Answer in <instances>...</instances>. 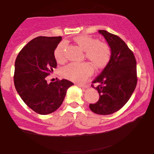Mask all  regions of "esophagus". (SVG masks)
I'll use <instances>...</instances> for the list:
<instances>
[{
  "instance_id": "esophagus-1",
  "label": "esophagus",
  "mask_w": 154,
  "mask_h": 154,
  "mask_svg": "<svg viewBox=\"0 0 154 154\" xmlns=\"http://www.w3.org/2000/svg\"><path fill=\"white\" fill-rule=\"evenodd\" d=\"M77 85L78 86V87H79V88H83V89H86V88H88V85H84L77 84Z\"/></svg>"
}]
</instances>
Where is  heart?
<instances>
[{
  "label": "heart",
  "instance_id": "obj_1",
  "mask_svg": "<svg viewBox=\"0 0 154 154\" xmlns=\"http://www.w3.org/2000/svg\"><path fill=\"white\" fill-rule=\"evenodd\" d=\"M75 42L85 52V56L95 66L100 68L105 66L110 59L111 51L107 44L87 35H81L75 39ZM66 42H62L54 51V57L58 63L65 61ZM93 73V68L88 63H72L63 69L64 78L77 82H83Z\"/></svg>",
  "mask_w": 154,
  "mask_h": 154
}]
</instances>
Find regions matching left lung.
Masks as SVG:
<instances>
[{"mask_svg":"<svg viewBox=\"0 0 154 154\" xmlns=\"http://www.w3.org/2000/svg\"><path fill=\"white\" fill-rule=\"evenodd\" d=\"M98 32L104 37L111 49L109 61L93 81L99 93L97 103L90 109L97 114L109 115L119 111L130 98L137 85V66L132 51L119 37L106 30Z\"/></svg>","mask_w":154,"mask_h":154,"instance_id":"obj_1","label":"left lung"}]
</instances>
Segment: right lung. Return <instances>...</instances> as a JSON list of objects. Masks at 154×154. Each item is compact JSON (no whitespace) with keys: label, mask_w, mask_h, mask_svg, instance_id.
I'll return each mask as SVG.
<instances>
[{"label":"right lung","mask_w":154,"mask_h":154,"mask_svg":"<svg viewBox=\"0 0 154 154\" xmlns=\"http://www.w3.org/2000/svg\"><path fill=\"white\" fill-rule=\"evenodd\" d=\"M61 40V37H37L23 48L15 61L16 90L28 107L42 115L57 110L74 85L65 79L47 82V77L57 66L54 51Z\"/></svg>","instance_id":"1"}]
</instances>
